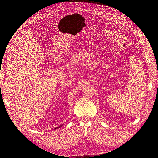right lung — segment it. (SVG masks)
Returning <instances> with one entry per match:
<instances>
[{
  "mask_svg": "<svg viewBox=\"0 0 158 158\" xmlns=\"http://www.w3.org/2000/svg\"><path fill=\"white\" fill-rule=\"evenodd\" d=\"M64 125V124H63V125H60V126H59V127H56V128H55L54 129H57V128H60V127H61L62 126H63Z\"/></svg>",
  "mask_w": 158,
  "mask_h": 158,
  "instance_id": "1",
  "label": "right lung"
}]
</instances>
